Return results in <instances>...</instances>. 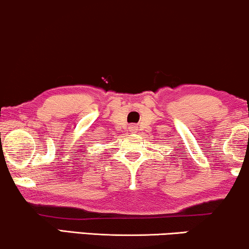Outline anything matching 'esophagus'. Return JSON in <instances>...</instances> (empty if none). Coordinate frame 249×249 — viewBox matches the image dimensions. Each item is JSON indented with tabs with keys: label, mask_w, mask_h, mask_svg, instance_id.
Masks as SVG:
<instances>
[{
	"label": "esophagus",
	"mask_w": 249,
	"mask_h": 249,
	"mask_svg": "<svg viewBox=\"0 0 249 249\" xmlns=\"http://www.w3.org/2000/svg\"><path fill=\"white\" fill-rule=\"evenodd\" d=\"M128 130H130V132H132V133H135V131H138V126H135V125H132V126L128 127Z\"/></svg>",
	"instance_id": "obj_1"
}]
</instances>
